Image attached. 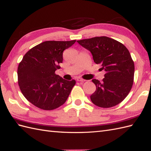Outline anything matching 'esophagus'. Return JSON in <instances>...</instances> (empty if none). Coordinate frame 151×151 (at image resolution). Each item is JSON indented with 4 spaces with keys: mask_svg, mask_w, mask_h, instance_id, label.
<instances>
[{
    "mask_svg": "<svg viewBox=\"0 0 151 151\" xmlns=\"http://www.w3.org/2000/svg\"><path fill=\"white\" fill-rule=\"evenodd\" d=\"M76 81H77L78 82H84L85 80L82 79L81 78H76Z\"/></svg>",
    "mask_w": 151,
    "mask_h": 151,
    "instance_id": "esophagus-1",
    "label": "esophagus"
}]
</instances>
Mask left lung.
I'll list each match as a JSON object with an SVG mask.
<instances>
[{
  "instance_id": "left-lung-1",
  "label": "left lung",
  "mask_w": 151,
  "mask_h": 151,
  "mask_svg": "<svg viewBox=\"0 0 151 151\" xmlns=\"http://www.w3.org/2000/svg\"><path fill=\"white\" fill-rule=\"evenodd\" d=\"M90 51L94 62L106 71L102 81L93 79L96 91L90 96L95 105L111 108L119 104L132 87L134 63L124 45L108 37H95L77 41Z\"/></svg>"
}]
</instances>
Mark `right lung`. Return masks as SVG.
I'll list each match as a JSON object with an SVG mask.
<instances>
[{"label":"right lung","instance_id":"1","mask_svg":"<svg viewBox=\"0 0 151 151\" xmlns=\"http://www.w3.org/2000/svg\"><path fill=\"white\" fill-rule=\"evenodd\" d=\"M76 40L47 41L25 54L17 69L18 84L24 97L36 107L52 110L67 101L76 81H66L55 71L63 62V52Z\"/></svg>","mask_w":151,"mask_h":151}]
</instances>
